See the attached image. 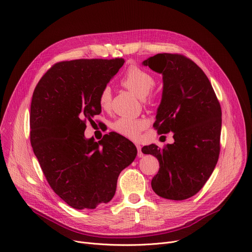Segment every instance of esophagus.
<instances>
[{
    "instance_id": "1",
    "label": "esophagus",
    "mask_w": 252,
    "mask_h": 252,
    "mask_svg": "<svg viewBox=\"0 0 252 252\" xmlns=\"http://www.w3.org/2000/svg\"><path fill=\"white\" fill-rule=\"evenodd\" d=\"M136 147H137V150H138V157H139V158H142L143 155H144L143 152H142V147H141L140 145H137Z\"/></svg>"
}]
</instances>
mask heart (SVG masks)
Here are the masks:
<instances>
[{"instance_id":"b5f03b06","label":"heart","mask_w":252,"mask_h":252,"mask_svg":"<svg viewBox=\"0 0 252 252\" xmlns=\"http://www.w3.org/2000/svg\"><path fill=\"white\" fill-rule=\"evenodd\" d=\"M121 82L126 89L139 98H145L147 95L149 96L151 90L155 86V78L153 75L136 64L129 66ZM98 102L99 106L103 110H108L111 107V90L108 86H105L100 91ZM146 126L147 124L145 121L121 117L112 124V129L124 137L131 140H138Z\"/></svg>"}]
</instances>
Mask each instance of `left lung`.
<instances>
[{
	"label": "left lung",
	"mask_w": 252,
	"mask_h": 252,
	"mask_svg": "<svg viewBox=\"0 0 252 252\" xmlns=\"http://www.w3.org/2000/svg\"><path fill=\"white\" fill-rule=\"evenodd\" d=\"M162 74L163 93L154 127L173 132V144L145 146L155 156L159 171L151 186L161 197L183 200L197 193L213 173L220 154L222 110L212 84L190 59L158 54L143 62Z\"/></svg>",
	"instance_id": "8db88e82"
}]
</instances>
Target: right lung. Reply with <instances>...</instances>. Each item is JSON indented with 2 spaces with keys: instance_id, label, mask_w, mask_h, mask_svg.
Wrapping results in <instances>:
<instances>
[{
  "instance_id": "right-lung-1",
  "label": "right lung",
  "mask_w": 252,
  "mask_h": 252,
  "mask_svg": "<svg viewBox=\"0 0 252 252\" xmlns=\"http://www.w3.org/2000/svg\"><path fill=\"white\" fill-rule=\"evenodd\" d=\"M124 59H81L54 64L39 80L30 106V142L53 190L76 210L110 202L120 173L137 148L114 131L95 142L86 122L101 112L98 96Z\"/></svg>"
}]
</instances>
